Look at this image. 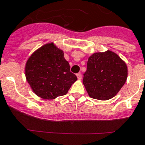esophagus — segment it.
<instances>
[{"label":"esophagus","instance_id":"34e87169","mask_svg":"<svg viewBox=\"0 0 145 145\" xmlns=\"http://www.w3.org/2000/svg\"><path fill=\"white\" fill-rule=\"evenodd\" d=\"M76 75H77V77H78V79H81V73H78V74H77Z\"/></svg>","mask_w":145,"mask_h":145}]
</instances>
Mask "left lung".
<instances>
[{"instance_id": "obj_1", "label": "left lung", "mask_w": 145, "mask_h": 145, "mask_svg": "<svg viewBox=\"0 0 145 145\" xmlns=\"http://www.w3.org/2000/svg\"><path fill=\"white\" fill-rule=\"evenodd\" d=\"M127 65L111 51L90 57L84 74L83 84L89 96L108 100L115 96L127 80Z\"/></svg>"}]
</instances>
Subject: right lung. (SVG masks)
I'll use <instances>...</instances> for the list:
<instances>
[{"mask_svg": "<svg viewBox=\"0 0 145 145\" xmlns=\"http://www.w3.org/2000/svg\"><path fill=\"white\" fill-rule=\"evenodd\" d=\"M64 53L53 44H45L29 57L25 67L27 81L37 96L54 99L66 94L77 77L70 71Z\"/></svg>", "mask_w": 145, "mask_h": 145, "instance_id": "add662e5", "label": "right lung"}]
</instances>
